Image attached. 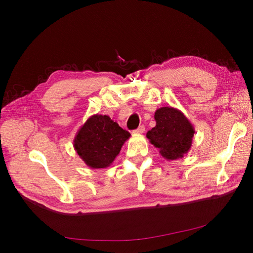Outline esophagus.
<instances>
[{
    "label": "esophagus",
    "mask_w": 253,
    "mask_h": 253,
    "mask_svg": "<svg viewBox=\"0 0 253 253\" xmlns=\"http://www.w3.org/2000/svg\"><path fill=\"white\" fill-rule=\"evenodd\" d=\"M144 131H145V127H144V126H140L138 128L135 129V131H134V134H142Z\"/></svg>",
    "instance_id": "34e87169"
}]
</instances>
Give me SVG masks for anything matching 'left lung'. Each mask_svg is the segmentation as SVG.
<instances>
[{"label": "left lung", "mask_w": 253, "mask_h": 253, "mask_svg": "<svg viewBox=\"0 0 253 253\" xmlns=\"http://www.w3.org/2000/svg\"><path fill=\"white\" fill-rule=\"evenodd\" d=\"M156 126L147 133V138L167 160L182 158L192 147L195 129L181 111L164 106L156 110Z\"/></svg>", "instance_id": "8db88e82"}]
</instances>
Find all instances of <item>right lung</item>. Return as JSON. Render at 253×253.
<instances>
[{
  "label": "right lung",
  "instance_id": "add662e5",
  "mask_svg": "<svg viewBox=\"0 0 253 253\" xmlns=\"http://www.w3.org/2000/svg\"><path fill=\"white\" fill-rule=\"evenodd\" d=\"M131 134L106 115H93L76 133L74 149L91 169H104L117 157Z\"/></svg>",
  "mask_w": 253,
  "mask_h": 253
}]
</instances>
